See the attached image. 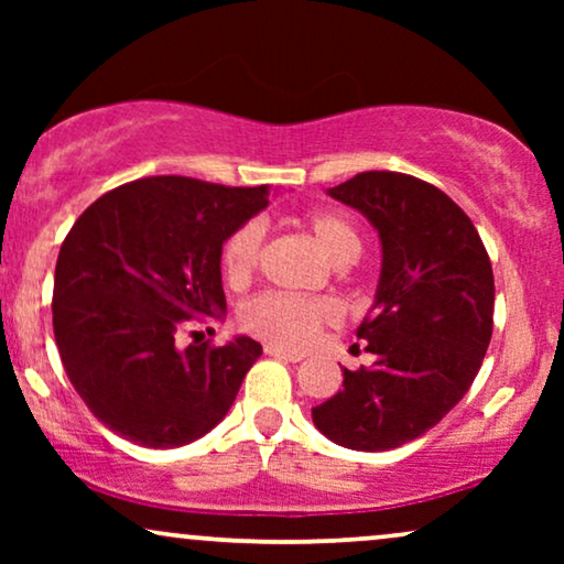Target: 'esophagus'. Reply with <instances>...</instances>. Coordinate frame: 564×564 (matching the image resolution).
Masks as SVG:
<instances>
[{
    "mask_svg": "<svg viewBox=\"0 0 564 564\" xmlns=\"http://www.w3.org/2000/svg\"><path fill=\"white\" fill-rule=\"evenodd\" d=\"M264 351L269 354V357H276V359H284V361H303V354L282 349V346H274V344H267Z\"/></svg>",
    "mask_w": 564,
    "mask_h": 564,
    "instance_id": "1",
    "label": "esophagus"
}]
</instances>
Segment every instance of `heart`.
Here are the masks:
<instances>
[{"label": "heart", "mask_w": 564, "mask_h": 564, "mask_svg": "<svg viewBox=\"0 0 564 564\" xmlns=\"http://www.w3.org/2000/svg\"><path fill=\"white\" fill-rule=\"evenodd\" d=\"M305 234L313 238L330 264H351L361 251V238L349 220L336 213H311L300 220ZM261 226L246 223L226 241L223 249V272L230 284H243L257 272L261 251ZM338 318V311L328 300L276 295L267 292L249 300L241 311L246 330L267 341L288 346V349H305L315 341L318 330Z\"/></svg>", "instance_id": "obj_1"}]
</instances>
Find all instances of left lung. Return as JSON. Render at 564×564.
<instances>
[{
	"label": "left lung",
	"mask_w": 564,
	"mask_h": 564,
	"mask_svg": "<svg viewBox=\"0 0 564 564\" xmlns=\"http://www.w3.org/2000/svg\"><path fill=\"white\" fill-rule=\"evenodd\" d=\"M377 230L375 303L359 338L375 365L344 369V390L313 408L323 436L388 452L434 429L480 372L496 284L473 220L442 189L398 172H365L326 189Z\"/></svg>",
	"instance_id": "1"
}]
</instances>
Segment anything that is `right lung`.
<instances>
[{"label": "right lung", "instance_id": "obj_1", "mask_svg": "<svg viewBox=\"0 0 564 564\" xmlns=\"http://www.w3.org/2000/svg\"><path fill=\"white\" fill-rule=\"evenodd\" d=\"M269 184L149 176L107 192L68 230L53 282L64 369L107 429L149 449L205 436L234 405L261 344H176L192 318H226L223 243L269 205Z\"/></svg>", "mask_w": 564, "mask_h": 564}]
</instances>
